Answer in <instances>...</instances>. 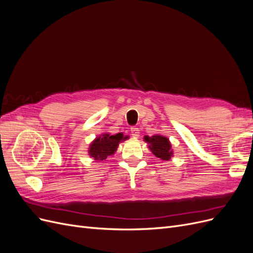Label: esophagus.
Wrapping results in <instances>:
<instances>
[{
    "mask_svg": "<svg viewBox=\"0 0 253 253\" xmlns=\"http://www.w3.org/2000/svg\"><path fill=\"white\" fill-rule=\"evenodd\" d=\"M131 133H132V136L134 137V138H138L140 131L138 127H131Z\"/></svg>",
    "mask_w": 253,
    "mask_h": 253,
    "instance_id": "1",
    "label": "esophagus"
}]
</instances>
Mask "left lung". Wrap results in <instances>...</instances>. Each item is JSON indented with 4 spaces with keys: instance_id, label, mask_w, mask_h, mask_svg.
<instances>
[{
    "instance_id": "obj_1",
    "label": "left lung",
    "mask_w": 253,
    "mask_h": 253,
    "mask_svg": "<svg viewBox=\"0 0 253 253\" xmlns=\"http://www.w3.org/2000/svg\"><path fill=\"white\" fill-rule=\"evenodd\" d=\"M143 140L149 144L150 151L156 157L160 158L163 162H169L171 157H173L172 145L166 136L163 135H153V136H144Z\"/></svg>"
}]
</instances>
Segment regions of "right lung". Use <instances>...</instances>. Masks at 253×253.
<instances>
[{
	"label": "right lung",
	"instance_id": "obj_1",
	"mask_svg": "<svg viewBox=\"0 0 253 253\" xmlns=\"http://www.w3.org/2000/svg\"><path fill=\"white\" fill-rule=\"evenodd\" d=\"M128 136H124L122 133L111 135L103 133L90 142L88 148V155L96 162H103L109 156L115 154L120 142L127 139Z\"/></svg>",
	"mask_w": 253,
	"mask_h": 253
}]
</instances>
